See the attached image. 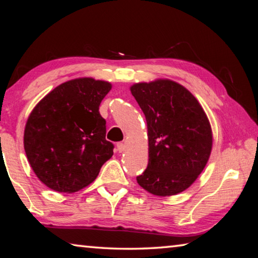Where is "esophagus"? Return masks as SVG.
<instances>
[{"label":"esophagus","mask_w":258,"mask_h":258,"mask_svg":"<svg viewBox=\"0 0 258 258\" xmlns=\"http://www.w3.org/2000/svg\"><path fill=\"white\" fill-rule=\"evenodd\" d=\"M125 149V145L123 142H118L117 143V150H118L119 152H123Z\"/></svg>","instance_id":"1"}]
</instances>
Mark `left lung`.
Returning <instances> with one entry per match:
<instances>
[{"label":"left lung","mask_w":258,"mask_h":258,"mask_svg":"<svg viewBox=\"0 0 258 258\" xmlns=\"http://www.w3.org/2000/svg\"><path fill=\"white\" fill-rule=\"evenodd\" d=\"M131 92L146 116L149 163L137 181L166 197L187 189L206 166L212 128L204 109L185 87L169 80L138 83Z\"/></svg>","instance_id":"1"}]
</instances>
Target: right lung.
<instances>
[{"mask_svg":"<svg viewBox=\"0 0 258 258\" xmlns=\"http://www.w3.org/2000/svg\"><path fill=\"white\" fill-rule=\"evenodd\" d=\"M111 84L76 78L56 86L33 109L24 147L36 176L58 192H75L95 180L113 154L99 106Z\"/></svg>","mask_w":258,"mask_h":258,"instance_id":"obj_1","label":"right lung"}]
</instances>
